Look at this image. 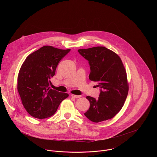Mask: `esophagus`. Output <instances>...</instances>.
Segmentation results:
<instances>
[{
	"instance_id": "1",
	"label": "esophagus",
	"mask_w": 157,
	"mask_h": 157,
	"mask_svg": "<svg viewBox=\"0 0 157 157\" xmlns=\"http://www.w3.org/2000/svg\"><path fill=\"white\" fill-rule=\"evenodd\" d=\"M71 96L73 98H81V96H78V95H75V94H71Z\"/></svg>"
}]
</instances>
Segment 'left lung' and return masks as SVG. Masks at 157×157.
<instances>
[{
  "mask_svg": "<svg viewBox=\"0 0 157 157\" xmlns=\"http://www.w3.org/2000/svg\"><path fill=\"white\" fill-rule=\"evenodd\" d=\"M78 52L90 65L89 79L97 82L101 90L98 99L86 96L90 107L85 116L94 122L114 117L122 108L126 100L128 83L123 63L113 51L104 47L79 49Z\"/></svg>",
  "mask_w": 157,
  "mask_h": 157,
  "instance_id": "obj_1",
  "label": "left lung"
}]
</instances>
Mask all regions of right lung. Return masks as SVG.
<instances>
[{"mask_svg":"<svg viewBox=\"0 0 157 157\" xmlns=\"http://www.w3.org/2000/svg\"><path fill=\"white\" fill-rule=\"evenodd\" d=\"M43 46L29 55L22 64L17 78V90L27 113L40 119L52 116L61 101L69 96L50 89L58 64L70 52Z\"/></svg>","mask_w":157,"mask_h":157,"instance_id":"add662e5","label":"right lung"}]
</instances>
